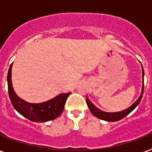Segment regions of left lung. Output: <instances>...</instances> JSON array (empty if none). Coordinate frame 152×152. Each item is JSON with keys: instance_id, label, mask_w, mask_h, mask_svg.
I'll return each mask as SVG.
<instances>
[{"instance_id": "obj_1", "label": "left lung", "mask_w": 152, "mask_h": 152, "mask_svg": "<svg viewBox=\"0 0 152 152\" xmlns=\"http://www.w3.org/2000/svg\"><path fill=\"white\" fill-rule=\"evenodd\" d=\"M142 76H143V85H142V91L141 94L140 95V97L138 98V99L134 103L132 104L131 106L129 107V108L125 109L124 110L118 111V112H114V113H110V112H105V111L101 110L100 109H99L98 107L94 105V104L91 102V100L89 99L87 96L86 98V102H87V104H88V106L90 111L91 112L93 115L96 117V118H99L101 120L106 121H119L121 119H122L127 116L128 114H129L131 112H132L133 110H134L136 107H137L138 105H139L140 102L141 100L142 96H143V94H144V69L142 67Z\"/></svg>"}]
</instances>
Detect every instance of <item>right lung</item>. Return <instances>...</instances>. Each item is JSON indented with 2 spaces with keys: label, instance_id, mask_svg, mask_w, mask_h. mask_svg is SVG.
Segmentation results:
<instances>
[{
  "label": "right lung",
  "instance_id": "obj_1",
  "mask_svg": "<svg viewBox=\"0 0 152 152\" xmlns=\"http://www.w3.org/2000/svg\"><path fill=\"white\" fill-rule=\"evenodd\" d=\"M12 64H11L8 69L7 81L8 95L15 110L28 120L35 122H45L58 118L63 112L64 104L67 98L70 95V92L59 94L56 97L41 103H31L26 102L19 97L13 89L12 83Z\"/></svg>",
  "mask_w": 152,
  "mask_h": 152
}]
</instances>
